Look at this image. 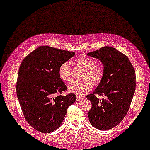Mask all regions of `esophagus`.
Returning <instances> with one entry per match:
<instances>
[{"instance_id": "esophagus-1", "label": "esophagus", "mask_w": 150, "mask_h": 150, "mask_svg": "<svg viewBox=\"0 0 150 150\" xmlns=\"http://www.w3.org/2000/svg\"><path fill=\"white\" fill-rule=\"evenodd\" d=\"M83 98H84L83 97H80V96H77V97H76V99H77V101H80V100L83 99Z\"/></svg>"}]
</instances>
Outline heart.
Returning <instances> with one entry per match:
<instances>
[{"mask_svg":"<svg viewBox=\"0 0 150 150\" xmlns=\"http://www.w3.org/2000/svg\"><path fill=\"white\" fill-rule=\"evenodd\" d=\"M75 63L85 69L82 81H73L68 84L69 92L77 95H82L90 91L92 87V83L97 86L103 81L104 76V69L97 65L94 60L86 56L80 57L76 59ZM60 79L64 82H68L71 79V68L68 62H65L60 65L58 69Z\"/></svg>","mask_w":150,"mask_h":150,"instance_id":"heart-1","label":"heart"}]
</instances>
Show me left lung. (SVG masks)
<instances>
[{"label": "left lung", "mask_w": 150, "mask_h": 150, "mask_svg": "<svg viewBox=\"0 0 150 150\" xmlns=\"http://www.w3.org/2000/svg\"><path fill=\"white\" fill-rule=\"evenodd\" d=\"M104 65V76L93 93L86 98L91 103L88 117L91 125L100 130L114 128L128 113L136 87L134 68L126 55L112 47H103L88 53ZM96 94L105 95L100 100Z\"/></svg>", "instance_id": "obj_1"}]
</instances>
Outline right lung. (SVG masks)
Segmentation results:
<instances>
[{
	"instance_id": "add662e5",
	"label": "right lung",
	"mask_w": 150,
	"mask_h": 150,
	"mask_svg": "<svg viewBox=\"0 0 150 150\" xmlns=\"http://www.w3.org/2000/svg\"><path fill=\"white\" fill-rule=\"evenodd\" d=\"M75 52L47 46L39 47L28 55L19 67L16 85L17 98L24 117L34 129L42 133L55 131L61 125L67 110L76 100L60 79V65Z\"/></svg>"
}]
</instances>
